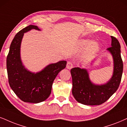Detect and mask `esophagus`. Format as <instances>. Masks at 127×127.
<instances>
[{
  "label": "esophagus",
  "instance_id": "esophagus-1",
  "mask_svg": "<svg viewBox=\"0 0 127 127\" xmlns=\"http://www.w3.org/2000/svg\"><path fill=\"white\" fill-rule=\"evenodd\" d=\"M73 67V64L71 62H68V63L66 64V68L68 69H71Z\"/></svg>",
  "mask_w": 127,
  "mask_h": 127
}]
</instances>
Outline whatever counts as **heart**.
I'll return each instance as SVG.
<instances>
[{"label":"heart","instance_id":"b5f03b06","mask_svg":"<svg viewBox=\"0 0 127 127\" xmlns=\"http://www.w3.org/2000/svg\"><path fill=\"white\" fill-rule=\"evenodd\" d=\"M99 43L96 40L90 39H81L77 42V48L79 50L84 49L82 54V59L84 61H90L94 56L99 49Z\"/></svg>","mask_w":127,"mask_h":127}]
</instances>
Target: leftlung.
Here are the masks:
<instances>
[{"label": "left lung", "instance_id": "left-lung-1", "mask_svg": "<svg viewBox=\"0 0 127 127\" xmlns=\"http://www.w3.org/2000/svg\"><path fill=\"white\" fill-rule=\"evenodd\" d=\"M111 37V47L107 51L113 59V73L107 82L97 84L91 80L88 70L75 67L71 70L72 78V93L78 102L87 105H99L105 102L118 90L123 72L121 46L115 37ZM96 59L92 61V65Z\"/></svg>", "mask_w": 127, "mask_h": 127}]
</instances>
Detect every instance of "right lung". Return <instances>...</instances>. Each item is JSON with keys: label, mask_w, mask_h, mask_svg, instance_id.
I'll return each instance as SVG.
<instances>
[{"label": "right lung", "mask_w": 127, "mask_h": 127, "mask_svg": "<svg viewBox=\"0 0 127 127\" xmlns=\"http://www.w3.org/2000/svg\"><path fill=\"white\" fill-rule=\"evenodd\" d=\"M32 29L40 31L37 26L31 25L14 37L7 56L6 66L9 85L15 94L23 102L37 104L49 96L53 82L59 72L65 68L66 61L49 64L37 72L28 70L22 61L20 48L24 33Z\"/></svg>", "instance_id": "right-lung-1"}]
</instances>
